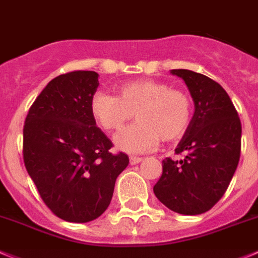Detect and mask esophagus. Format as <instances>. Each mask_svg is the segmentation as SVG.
<instances>
[{"label":"esophagus","instance_id":"34e87169","mask_svg":"<svg viewBox=\"0 0 258 258\" xmlns=\"http://www.w3.org/2000/svg\"><path fill=\"white\" fill-rule=\"evenodd\" d=\"M143 161V158L142 157H136V156H132L131 158H129V162H131V164H138L139 162Z\"/></svg>","mask_w":258,"mask_h":258}]
</instances>
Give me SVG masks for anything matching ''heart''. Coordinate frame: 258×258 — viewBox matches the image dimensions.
I'll return each mask as SVG.
<instances>
[{
    "label": "heart",
    "mask_w": 258,
    "mask_h": 258,
    "mask_svg": "<svg viewBox=\"0 0 258 258\" xmlns=\"http://www.w3.org/2000/svg\"><path fill=\"white\" fill-rule=\"evenodd\" d=\"M91 112L107 132L119 131L136 115L137 122L115 137V144L126 153L151 152L161 138L175 141L187 131L192 119V100L185 91L154 80L129 81L117 87V97L97 92Z\"/></svg>",
    "instance_id": "1"
}]
</instances>
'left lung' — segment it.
Masks as SVG:
<instances>
[{"label": "left lung", "mask_w": 258, "mask_h": 258, "mask_svg": "<svg viewBox=\"0 0 258 258\" xmlns=\"http://www.w3.org/2000/svg\"><path fill=\"white\" fill-rule=\"evenodd\" d=\"M182 78L195 104L191 124L175 149L180 161H162V176L153 191L162 204L183 215L212 209L222 199L241 156L242 125L224 88L188 70H172Z\"/></svg>", "instance_id": "obj_1"}]
</instances>
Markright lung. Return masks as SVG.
<instances>
[{
  "mask_svg": "<svg viewBox=\"0 0 258 258\" xmlns=\"http://www.w3.org/2000/svg\"><path fill=\"white\" fill-rule=\"evenodd\" d=\"M99 87L94 71L53 78L31 105L24 125V163L40 198L58 218L87 223L110 205L129 157L112 154L96 126L91 100Z\"/></svg>",
  "mask_w": 258,
  "mask_h": 258,
  "instance_id": "1",
  "label": "right lung"
}]
</instances>
